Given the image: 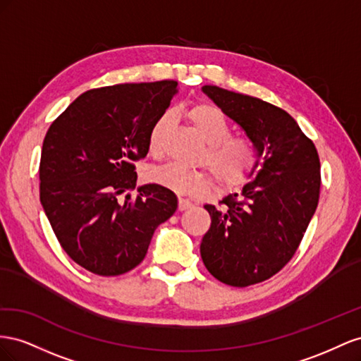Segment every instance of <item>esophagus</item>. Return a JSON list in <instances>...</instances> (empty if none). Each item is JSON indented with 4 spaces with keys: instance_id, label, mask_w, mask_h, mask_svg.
Instances as JSON below:
<instances>
[{
    "instance_id": "obj_1",
    "label": "esophagus",
    "mask_w": 361,
    "mask_h": 361,
    "mask_svg": "<svg viewBox=\"0 0 361 361\" xmlns=\"http://www.w3.org/2000/svg\"><path fill=\"white\" fill-rule=\"evenodd\" d=\"M190 207H192V202L189 200H184V198L178 200V210L180 212H184V210H188Z\"/></svg>"
}]
</instances>
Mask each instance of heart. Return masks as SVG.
Masks as SVG:
<instances>
[{"label":"heart","instance_id":"b5f03b06","mask_svg":"<svg viewBox=\"0 0 361 361\" xmlns=\"http://www.w3.org/2000/svg\"><path fill=\"white\" fill-rule=\"evenodd\" d=\"M193 126L207 142L202 161L207 163L214 177L224 186H235L251 172L257 149L248 137L230 136L231 126L224 113L209 104L195 106L189 110ZM172 119L171 111H164L149 130L148 145L151 152L161 149V140ZM148 181L159 184L180 195H205L213 189V178L204 171H193L178 163H166L147 172Z\"/></svg>","mask_w":361,"mask_h":361}]
</instances>
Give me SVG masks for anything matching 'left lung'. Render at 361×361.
Returning <instances> with one entry per match:
<instances>
[{
  "mask_svg": "<svg viewBox=\"0 0 361 361\" xmlns=\"http://www.w3.org/2000/svg\"><path fill=\"white\" fill-rule=\"evenodd\" d=\"M224 115L255 145L250 183L221 202L205 204L210 230L200 251L207 271L228 286L262 283L281 271L300 246L319 201L321 163L313 142L280 107L218 86H202Z\"/></svg>",
  "mask_w": 361,
  "mask_h": 361,
  "instance_id": "obj_1",
  "label": "left lung"
}]
</instances>
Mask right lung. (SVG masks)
<instances>
[{
  "instance_id": "1",
  "label": "right lung",
  "mask_w": 361,
  "mask_h": 361,
  "mask_svg": "<svg viewBox=\"0 0 361 361\" xmlns=\"http://www.w3.org/2000/svg\"><path fill=\"white\" fill-rule=\"evenodd\" d=\"M178 94L172 80L81 94L51 123L40 156V204L61 248L85 269L121 275L145 259L152 234L178 207L175 193L143 184L149 130ZM123 194L126 201L120 202Z\"/></svg>"
}]
</instances>
